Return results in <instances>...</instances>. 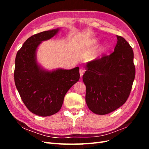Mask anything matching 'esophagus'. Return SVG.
I'll return each mask as SVG.
<instances>
[{
    "instance_id": "34e87169",
    "label": "esophagus",
    "mask_w": 149,
    "mask_h": 149,
    "mask_svg": "<svg viewBox=\"0 0 149 149\" xmlns=\"http://www.w3.org/2000/svg\"><path fill=\"white\" fill-rule=\"evenodd\" d=\"M84 70L83 69V68H80L79 70V74H80V77L81 78L83 74H84Z\"/></svg>"
}]
</instances>
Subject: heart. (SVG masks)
Wrapping results in <instances>:
<instances>
[{"label":"heart","mask_w":149,"mask_h":149,"mask_svg":"<svg viewBox=\"0 0 149 149\" xmlns=\"http://www.w3.org/2000/svg\"><path fill=\"white\" fill-rule=\"evenodd\" d=\"M97 40H96V39H93V40H91V41H90V43L91 44H95V43H97ZM104 46H106V45H105Z\"/></svg>","instance_id":"b5f03b06"}]
</instances>
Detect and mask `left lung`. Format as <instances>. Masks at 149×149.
<instances>
[{
    "label": "left lung",
    "instance_id": "obj_1",
    "mask_svg": "<svg viewBox=\"0 0 149 149\" xmlns=\"http://www.w3.org/2000/svg\"><path fill=\"white\" fill-rule=\"evenodd\" d=\"M114 52L86 63L83 80L86 102L94 114L105 115L127 101L136 74L134 52L128 42L117 35Z\"/></svg>",
    "mask_w": 149,
    "mask_h": 149
}]
</instances>
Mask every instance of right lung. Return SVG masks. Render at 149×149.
<instances>
[{
    "instance_id": "add662e5",
    "label": "right lung",
    "mask_w": 149,
    "mask_h": 149,
    "mask_svg": "<svg viewBox=\"0 0 149 149\" xmlns=\"http://www.w3.org/2000/svg\"><path fill=\"white\" fill-rule=\"evenodd\" d=\"M60 30L58 28L31 36L24 42L15 58L16 88L28 109L40 116H52L59 111L66 93L80 77L79 67L48 70L37 61L40 45L55 37Z\"/></svg>"
}]
</instances>
